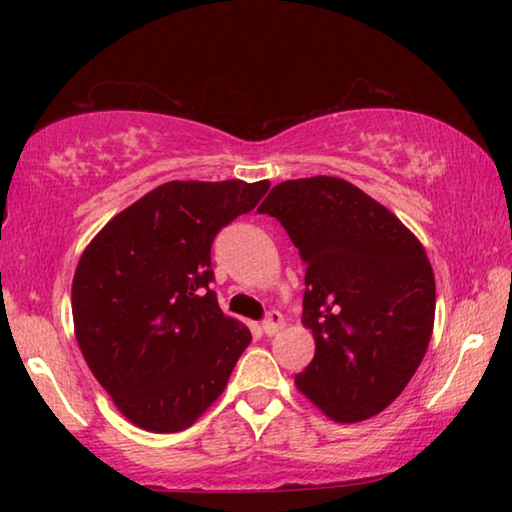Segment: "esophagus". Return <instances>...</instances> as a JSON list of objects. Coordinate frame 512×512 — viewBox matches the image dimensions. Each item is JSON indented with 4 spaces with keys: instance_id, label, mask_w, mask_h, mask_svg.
<instances>
[{
    "instance_id": "esophagus-1",
    "label": "esophagus",
    "mask_w": 512,
    "mask_h": 512,
    "mask_svg": "<svg viewBox=\"0 0 512 512\" xmlns=\"http://www.w3.org/2000/svg\"><path fill=\"white\" fill-rule=\"evenodd\" d=\"M282 325H284V318H282L280 311H268V316L264 318V323H262V332L266 336H273V334L280 332Z\"/></svg>"
}]
</instances>
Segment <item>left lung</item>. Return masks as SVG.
Returning <instances> with one entry per match:
<instances>
[{
  "label": "left lung",
  "instance_id": "8db88e82",
  "mask_svg": "<svg viewBox=\"0 0 512 512\" xmlns=\"http://www.w3.org/2000/svg\"><path fill=\"white\" fill-rule=\"evenodd\" d=\"M257 212L282 223L307 264L302 325L316 354L296 375L298 391L336 422L384 411L431 341L436 280L422 244L343 178L287 180Z\"/></svg>",
  "mask_w": 512,
  "mask_h": 512
}]
</instances>
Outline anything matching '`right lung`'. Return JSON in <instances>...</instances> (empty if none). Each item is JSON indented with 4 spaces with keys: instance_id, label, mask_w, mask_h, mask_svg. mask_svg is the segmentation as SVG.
I'll return each mask as SVG.
<instances>
[{
    "instance_id": "1",
    "label": "right lung",
    "mask_w": 512,
    "mask_h": 512,
    "mask_svg": "<svg viewBox=\"0 0 512 512\" xmlns=\"http://www.w3.org/2000/svg\"><path fill=\"white\" fill-rule=\"evenodd\" d=\"M271 183L171 180L106 223L72 282L74 332L117 409L155 433L183 431L223 393L248 327L210 289L212 241Z\"/></svg>"
}]
</instances>
